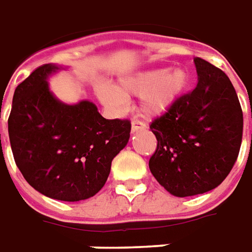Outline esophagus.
Segmentation results:
<instances>
[{"instance_id": "esophagus-1", "label": "esophagus", "mask_w": 252, "mask_h": 252, "mask_svg": "<svg viewBox=\"0 0 252 252\" xmlns=\"http://www.w3.org/2000/svg\"><path fill=\"white\" fill-rule=\"evenodd\" d=\"M145 123L141 122V121H133L131 123V133H137V131H140V130L145 129Z\"/></svg>"}]
</instances>
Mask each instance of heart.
Segmentation results:
<instances>
[{"mask_svg": "<svg viewBox=\"0 0 252 252\" xmlns=\"http://www.w3.org/2000/svg\"><path fill=\"white\" fill-rule=\"evenodd\" d=\"M189 84V74L183 67L155 69L137 73L121 80L117 89L103 87L99 89V97L103 104L121 108L126 97L138 96L141 101V114L145 118L163 115L174 106Z\"/></svg>", "mask_w": 252, "mask_h": 252, "instance_id": "heart-1", "label": "heart"}]
</instances>
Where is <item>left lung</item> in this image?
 Instances as JSON below:
<instances>
[{
	"instance_id": "left-lung-1",
	"label": "left lung",
	"mask_w": 252,
	"mask_h": 252,
	"mask_svg": "<svg viewBox=\"0 0 252 252\" xmlns=\"http://www.w3.org/2000/svg\"><path fill=\"white\" fill-rule=\"evenodd\" d=\"M198 84L151 123L158 148L149 169L175 197L210 191L231 172L242 145L243 112L225 73L194 58Z\"/></svg>"
}]
</instances>
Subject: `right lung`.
I'll list each match as a JSON object with an SVG mask.
<instances>
[{
	"label": "right lung",
	"instance_id": "add662e5",
	"mask_svg": "<svg viewBox=\"0 0 252 252\" xmlns=\"http://www.w3.org/2000/svg\"><path fill=\"white\" fill-rule=\"evenodd\" d=\"M60 69L39 66L17 85L9 140L16 165L36 191L76 202L94 197L106 185L112 158L129 142L131 125L127 119L103 118L92 101L58 100L47 78Z\"/></svg>",
	"mask_w": 252,
	"mask_h": 252
}]
</instances>
